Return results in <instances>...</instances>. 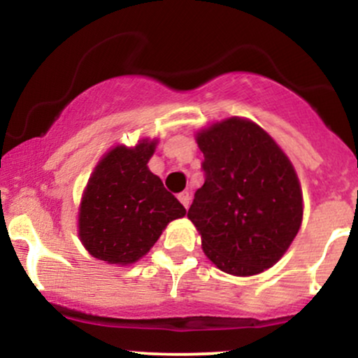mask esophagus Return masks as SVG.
Returning <instances> with one entry per match:
<instances>
[{"label":"esophagus","mask_w":358,"mask_h":358,"mask_svg":"<svg viewBox=\"0 0 358 358\" xmlns=\"http://www.w3.org/2000/svg\"><path fill=\"white\" fill-rule=\"evenodd\" d=\"M178 200L182 202V205L185 208H188V205H190V195H188V192H182L178 193Z\"/></svg>","instance_id":"obj_1"}]
</instances>
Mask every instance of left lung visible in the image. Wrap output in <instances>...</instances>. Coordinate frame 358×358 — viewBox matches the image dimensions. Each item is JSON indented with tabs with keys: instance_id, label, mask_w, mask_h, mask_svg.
<instances>
[{
	"instance_id": "1",
	"label": "left lung",
	"mask_w": 358,
	"mask_h": 358,
	"mask_svg": "<svg viewBox=\"0 0 358 358\" xmlns=\"http://www.w3.org/2000/svg\"><path fill=\"white\" fill-rule=\"evenodd\" d=\"M205 182L188 219L213 264L254 276L285 256L303 222V192L281 146L245 117L212 122L195 134Z\"/></svg>"
}]
</instances>
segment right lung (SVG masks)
<instances>
[{
    "instance_id": "1",
    "label": "right lung",
    "mask_w": 358,
    "mask_h": 358,
    "mask_svg": "<svg viewBox=\"0 0 358 358\" xmlns=\"http://www.w3.org/2000/svg\"><path fill=\"white\" fill-rule=\"evenodd\" d=\"M158 139L136 146L117 145L102 155L85 185L79 205V239L92 257L129 266L150 252L185 207L151 173L148 162Z\"/></svg>"
}]
</instances>
